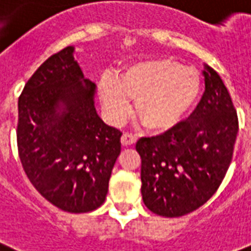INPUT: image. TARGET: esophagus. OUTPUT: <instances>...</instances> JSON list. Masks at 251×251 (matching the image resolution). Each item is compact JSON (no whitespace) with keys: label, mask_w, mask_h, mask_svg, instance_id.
<instances>
[{"label":"esophagus","mask_w":251,"mask_h":251,"mask_svg":"<svg viewBox=\"0 0 251 251\" xmlns=\"http://www.w3.org/2000/svg\"><path fill=\"white\" fill-rule=\"evenodd\" d=\"M121 142H122L124 146L135 144L137 142V134H134V133H124L122 138H121Z\"/></svg>","instance_id":"1"}]
</instances>
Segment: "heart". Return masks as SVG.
<instances>
[{
    "instance_id": "obj_1",
    "label": "heart",
    "mask_w": 251,
    "mask_h": 251,
    "mask_svg": "<svg viewBox=\"0 0 251 251\" xmlns=\"http://www.w3.org/2000/svg\"><path fill=\"white\" fill-rule=\"evenodd\" d=\"M198 70L172 58H151L130 65L118 79L102 75L100 98L105 116L120 124L131 111L135 100L137 116L153 131H165L178 125L189 114L201 93Z\"/></svg>"
}]
</instances>
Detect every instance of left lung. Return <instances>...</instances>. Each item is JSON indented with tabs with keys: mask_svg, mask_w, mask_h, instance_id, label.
Here are the masks:
<instances>
[{
	"mask_svg": "<svg viewBox=\"0 0 251 251\" xmlns=\"http://www.w3.org/2000/svg\"><path fill=\"white\" fill-rule=\"evenodd\" d=\"M205 93L187 120L168 131L141 137V193L162 217H182L210 200L233 159L238 116L222 79L206 66Z\"/></svg>",
	"mask_w": 251,
	"mask_h": 251,
	"instance_id": "obj_1",
	"label": "left lung"
}]
</instances>
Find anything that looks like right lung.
Masks as SVG:
<instances>
[{
    "mask_svg": "<svg viewBox=\"0 0 251 251\" xmlns=\"http://www.w3.org/2000/svg\"><path fill=\"white\" fill-rule=\"evenodd\" d=\"M74 48L51 54L18 98L17 148L31 185L68 213H88L105 202L122 131L94 107L96 83L83 78Z\"/></svg>",
    "mask_w": 251,
    "mask_h": 251,
    "instance_id": "obj_1",
    "label": "right lung"
}]
</instances>
